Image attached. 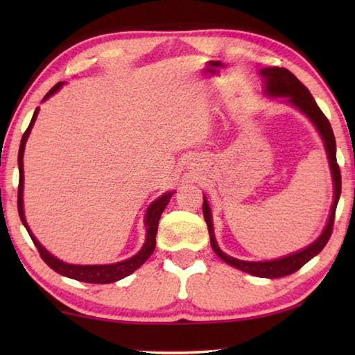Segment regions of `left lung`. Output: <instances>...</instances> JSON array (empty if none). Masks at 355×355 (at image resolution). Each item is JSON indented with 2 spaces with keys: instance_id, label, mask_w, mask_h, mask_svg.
<instances>
[{
  "instance_id": "1",
  "label": "left lung",
  "mask_w": 355,
  "mask_h": 355,
  "mask_svg": "<svg viewBox=\"0 0 355 355\" xmlns=\"http://www.w3.org/2000/svg\"><path fill=\"white\" fill-rule=\"evenodd\" d=\"M259 74L263 80L262 82L263 94L268 97H285L282 102L290 103L291 107L302 112V114L314 125L315 130H318L319 135L323 140V145H325L329 169H331V177H333V186H334V200H333V206H331V212H329V218L327 221L325 229L322 230L320 236L315 239L314 243L304 247L302 250L299 252H294L291 254H286V256H282V258L271 259V261H241V259L233 258V256H229L227 253H224L220 248V245H218L215 239V232H214L212 210L209 207L206 197H202L205 198L202 200V215H205V220L207 223L210 245H212L214 252L220 256L224 262H227L229 266L235 267L241 271H245L248 275L275 279V277L288 276L294 273V271H297L300 267L305 266L308 261L313 259L315 254H319L322 252V248L327 245L331 233H333L336 207L342 192V177H340V169H338L337 158H336V139H334L333 128H331L328 119L318 107V103H315L311 93L308 92V88L286 69L267 67V69L259 70Z\"/></svg>"
}]
</instances>
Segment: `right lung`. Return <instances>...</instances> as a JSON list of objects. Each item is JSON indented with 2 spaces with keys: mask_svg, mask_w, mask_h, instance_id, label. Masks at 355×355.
Instances as JSON below:
<instances>
[{
  "mask_svg": "<svg viewBox=\"0 0 355 355\" xmlns=\"http://www.w3.org/2000/svg\"><path fill=\"white\" fill-rule=\"evenodd\" d=\"M64 82H59L55 87H53L50 92L44 96V101H47L49 97H51L55 93H58L59 89L62 88ZM37 112H40V107H37L33 112V117L30 120V125L27 128V131L24 132L21 139V145H19V153H18V168H19V187H18V212H19V218L24 227L27 229L30 238L35 243L37 252H40L41 258L44 259V262L47 263L50 268H53L56 273L62 275L65 277L70 279H76V281L80 282H88V284H111V282H117L120 279H123L126 276H130L131 273H134L135 270L139 267H141L143 263L148 261V258L153 254L154 248H155V235H157V227H158V221H160V216L163 214L164 207L168 206V202L171 200V197L175 192H166L163 195H160L155 201H153L149 205L146 214H145V227H146V239L145 244L139 250V253H135L134 256H131L130 259L120 261L116 263H105V266H78V263H67L61 259H58L56 256H53L47 248H45L40 241L36 239V236L30 230L26 215H24V200H22V193H24V149H26V143L30 135V131L35 125V120L37 117Z\"/></svg>",
  "mask_w": 355,
  "mask_h": 355,
  "instance_id": "1",
  "label": "right lung"
}]
</instances>
